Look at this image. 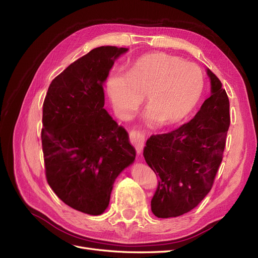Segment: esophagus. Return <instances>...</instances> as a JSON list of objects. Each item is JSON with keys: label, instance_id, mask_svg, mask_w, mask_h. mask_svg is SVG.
<instances>
[{"label": "esophagus", "instance_id": "obj_1", "mask_svg": "<svg viewBox=\"0 0 258 258\" xmlns=\"http://www.w3.org/2000/svg\"><path fill=\"white\" fill-rule=\"evenodd\" d=\"M129 138L131 144L136 147L137 152L140 154L142 152L145 144V136L137 130H131L129 132Z\"/></svg>", "mask_w": 258, "mask_h": 258}]
</instances>
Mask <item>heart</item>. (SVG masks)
Masks as SVG:
<instances>
[{"label":"heart","instance_id":"obj_1","mask_svg":"<svg viewBox=\"0 0 258 258\" xmlns=\"http://www.w3.org/2000/svg\"><path fill=\"white\" fill-rule=\"evenodd\" d=\"M200 69L165 52H153L137 59L126 73L114 70L106 79V91L120 116L134 112L143 97L148 107L145 120L165 124L188 116L204 92Z\"/></svg>","mask_w":258,"mask_h":258}]
</instances>
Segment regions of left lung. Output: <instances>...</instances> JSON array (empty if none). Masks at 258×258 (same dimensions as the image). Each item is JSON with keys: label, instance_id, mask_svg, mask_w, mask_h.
Returning <instances> with one entry per match:
<instances>
[{"label": "left lung", "instance_id": "left-lung-1", "mask_svg": "<svg viewBox=\"0 0 258 258\" xmlns=\"http://www.w3.org/2000/svg\"><path fill=\"white\" fill-rule=\"evenodd\" d=\"M211 96L194 118L168 134L152 136L143 156L159 176L151 201L159 218L176 217L196 208L211 190L223 159L230 124L229 99L217 76L207 70Z\"/></svg>", "mask_w": 258, "mask_h": 258}]
</instances>
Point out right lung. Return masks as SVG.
I'll use <instances>...</instances> for the list:
<instances>
[{"mask_svg": "<svg viewBox=\"0 0 258 258\" xmlns=\"http://www.w3.org/2000/svg\"><path fill=\"white\" fill-rule=\"evenodd\" d=\"M127 50H90L54 77L44 100L46 179L59 199L86 214L104 212L116 177L136 158L127 131L103 108V83Z\"/></svg>", "mask_w": 258, "mask_h": 258, "instance_id": "1", "label": "right lung"}]
</instances>
